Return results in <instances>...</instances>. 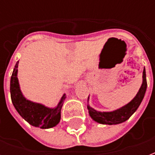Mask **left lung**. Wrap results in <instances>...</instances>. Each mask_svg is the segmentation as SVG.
I'll list each match as a JSON object with an SVG mask.
<instances>
[{
	"label": "left lung",
	"mask_w": 155,
	"mask_h": 155,
	"mask_svg": "<svg viewBox=\"0 0 155 155\" xmlns=\"http://www.w3.org/2000/svg\"><path fill=\"white\" fill-rule=\"evenodd\" d=\"M147 87V76H146V70L144 68V70L142 72V84L136 96L134 97V99L131 101L116 110L111 111V112H101V111L96 110L88 104V100H89V97H88L87 109H88L90 117L92 120L102 125H117V124L125 122V120H127L138 108L142 100L144 98Z\"/></svg>",
	"instance_id": "left-lung-1"
}]
</instances>
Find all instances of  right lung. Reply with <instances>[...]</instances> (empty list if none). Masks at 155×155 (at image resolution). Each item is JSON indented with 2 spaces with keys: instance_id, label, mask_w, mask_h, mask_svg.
<instances>
[{
  "instance_id": "obj_1",
  "label": "right lung",
  "mask_w": 155,
  "mask_h": 155,
  "mask_svg": "<svg viewBox=\"0 0 155 155\" xmlns=\"http://www.w3.org/2000/svg\"><path fill=\"white\" fill-rule=\"evenodd\" d=\"M18 61L13 68L10 79V95L12 103L21 117L30 125L41 129H50L58 125L61 119V109L66 94L63 95L60 101L54 108H49L40 103L26 99L21 91L18 78Z\"/></svg>"
}]
</instances>
